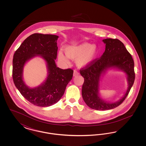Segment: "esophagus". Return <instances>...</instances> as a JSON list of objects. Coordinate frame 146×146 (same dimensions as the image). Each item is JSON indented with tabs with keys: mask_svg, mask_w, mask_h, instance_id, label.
<instances>
[{
	"mask_svg": "<svg viewBox=\"0 0 146 146\" xmlns=\"http://www.w3.org/2000/svg\"><path fill=\"white\" fill-rule=\"evenodd\" d=\"M79 74V73H78V72H77V70H74V72H73V76H78Z\"/></svg>",
	"mask_w": 146,
	"mask_h": 146,
	"instance_id": "esophagus-1",
	"label": "esophagus"
}]
</instances>
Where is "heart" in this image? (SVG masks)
<instances>
[{"label":"heart","mask_w":146,"mask_h":146,"mask_svg":"<svg viewBox=\"0 0 146 146\" xmlns=\"http://www.w3.org/2000/svg\"><path fill=\"white\" fill-rule=\"evenodd\" d=\"M64 55L62 52L58 54V60L63 63H70L68 58L76 60L78 67H86L91 65L97 58L99 50L96 44L84 42L76 45H67L64 48Z\"/></svg>","instance_id":"1"}]
</instances>
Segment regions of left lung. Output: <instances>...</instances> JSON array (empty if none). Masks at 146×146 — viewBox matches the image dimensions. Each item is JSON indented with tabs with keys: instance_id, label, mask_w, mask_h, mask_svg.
I'll return each instance as SVG.
<instances>
[{
	"instance_id": "1",
	"label": "left lung",
	"mask_w": 146,
	"mask_h": 146,
	"mask_svg": "<svg viewBox=\"0 0 146 146\" xmlns=\"http://www.w3.org/2000/svg\"><path fill=\"white\" fill-rule=\"evenodd\" d=\"M106 44L103 55L91 65L80 70L84 78L82 86V97L90 108L104 111L113 109L121 104L127 97L134 83V62L124 44L117 39H104ZM121 70L126 74L128 88L123 96L117 102L111 103L104 100L99 94V84L103 77L109 70Z\"/></svg>"
}]
</instances>
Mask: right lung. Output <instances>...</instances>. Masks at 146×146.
<instances>
[{
  "label": "right lung",
  "instance_id": "add662e5",
  "mask_svg": "<svg viewBox=\"0 0 146 146\" xmlns=\"http://www.w3.org/2000/svg\"><path fill=\"white\" fill-rule=\"evenodd\" d=\"M58 38L56 35L33 34L23 41L14 54L13 78L15 85L27 101L37 106L45 107L56 104L73 77V70H62L56 64ZM37 56L46 63L47 76L40 86L31 88L24 82L23 68L29 60Z\"/></svg>",
  "mask_w": 146,
  "mask_h": 146
}]
</instances>
